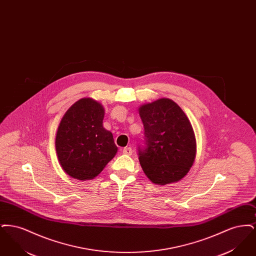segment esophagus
<instances>
[{
    "instance_id": "34e87169",
    "label": "esophagus",
    "mask_w": 256,
    "mask_h": 256,
    "mask_svg": "<svg viewBox=\"0 0 256 256\" xmlns=\"http://www.w3.org/2000/svg\"><path fill=\"white\" fill-rule=\"evenodd\" d=\"M122 154H126V156H130L132 154V148L130 146H126L122 148Z\"/></svg>"
}]
</instances>
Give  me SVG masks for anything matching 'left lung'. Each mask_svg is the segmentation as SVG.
<instances>
[{
    "instance_id": "8db88e82",
    "label": "left lung",
    "mask_w": 256,
    "mask_h": 256,
    "mask_svg": "<svg viewBox=\"0 0 256 256\" xmlns=\"http://www.w3.org/2000/svg\"><path fill=\"white\" fill-rule=\"evenodd\" d=\"M138 111L145 128V146L138 150L145 174L158 185L180 180L196 154L195 132L188 117L168 98L144 104Z\"/></svg>"
}]
</instances>
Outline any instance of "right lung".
<instances>
[{
    "label": "right lung",
    "instance_id": "obj_1",
    "mask_svg": "<svg viewBox=\"0 0 256 256\" xmlns=\"http://www.w3.org/2000/svg\"><path fill=\"white\" fill-rule=\"evenodd\" d=\"M104 108L91 98L76 102L62 117L56 150L62 170L78 180H93L117 154L113 135L102 126Z\"/></svg>",
    "mask_w": 256,
    "mask_h": 256
}]
</instances>
